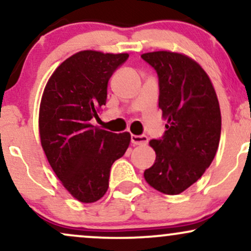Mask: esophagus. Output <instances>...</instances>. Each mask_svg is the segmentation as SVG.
Masks as SVG:
<instances>
[{
    "label": "esophagus",
    "mask_w": 251,
    "mask_h": 251,
    "mask_svg": "<svg viewBox=\"0 0 251 251\" xmlns=\"http://www.w3.org/2000/svg\"><path fill=\"white\" fill-rule=\"evenodd\" d=\"M148 142L149 139L146 135H135V134L131 135V143L133 144V145H146Z\"/></svg>",
    "instance_id": "1"
}]
</instances>
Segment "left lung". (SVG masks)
<instances>
[{"mask_svg":"<svg viewBox=\"0 0 251 251\" xmlns=\"http://www.w3.org/2000/svg\"><path fill=\"white\" fill-rule=\"evenodd\" d=\"M142 57L157 72L159 108L168 120L162 139L150 142L155 162L144 177L159 192L178 195L214 160L221 138L220 102L206 72L191 57L169 50Z\"/></svg>","mask_w":251,"mask_h":251,"instance_id":"1","label":"left lung"}]
</instances>
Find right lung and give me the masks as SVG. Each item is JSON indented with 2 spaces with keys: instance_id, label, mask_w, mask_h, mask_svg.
I'll use <instances>...</instances> for the list:
<instances>
[{
  "instance_id": "right-lung-1",
  "label": "right lung",
  "mask_w": 251,
  "mask_h": 251,
  "mask_svg": "<svg viewBox=\"0 0 251 251\" xmlns=\"http://www.w3.org/2000/svg\"><path fill=\"white\" fill-rule=\"evenodd\" d=\"M127 53L81 50L66 59L43 89L39 111L41 146L65 189L81 203L108 189L112 164L127 150L131 134L91 124L107 99L109 77Z\"/></svg>"
}]
</instances>
